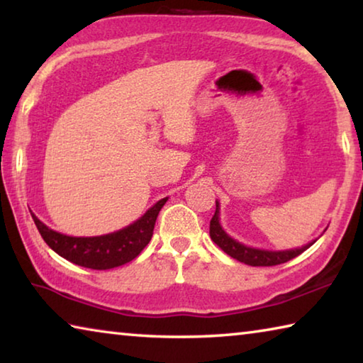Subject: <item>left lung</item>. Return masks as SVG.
<instances>
[{
	"label": "left lung",
	"instance_id": "left-lung-1",
	"mask_svg": "<svg viewBox=\"0 0 363 363\" xmlns=\"http://www.w3.org/2000/svg\"><path fill=\"white\" fill-rule=\"evenodd\" d=\"M210 237L211 240L218 245V247L229 255L233 259L248 264V266H277V264H284L286 261L293 259V257L299 256L303 251L315 243L311 242L301 248L294 250H285V251H267L259 248H250L245 245L233 240L232 237L227 235L223 227L219 224V203L216 201V211L211 218L210 223Z\"/></svg>",
	"mask_w": 363,
	"mask_h": 363
}]
</instances>
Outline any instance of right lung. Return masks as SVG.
I'll return each instance as SVG.
<instances>
[{"label": "right lung", "instance_id": "add662e5", "mask_svg": "<svg viewBox=\"0 0 363 363\" xmlns=\"http://www.w3.org/2000/svg\"><path fill=\"white\" fill-rule=\"evenodd\" d=\"M167 200L168 196L157 201L150 210L145 211L143 218L134 220L125 229L99 237L64 235V233L49 229L32 211L30 213H32L36 229L40 230L43 240L59 256L65 257L67 261L77 264V266L106 270L133 261L147 247L152 238L158 213L167 203Z\"/></svg>", "mask_w": 363, "mask_h": 363}]
</instances>
